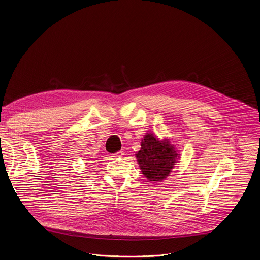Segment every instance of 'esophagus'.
Masks as SVG:
<instances>
[{
	"instance_id": "esophagus-1",
	"label": "esophagus",
	"mask_w": 260,
	"mask_h": 260,
	"mask_svg": "<svg viewBox=\"0 0 260 260\" xmlns=\"http://www.w3.org/2000/svg\"><path fill=\"white\" fill-rule=\"evenodd\" d=\"M124 155V153L122 152V151H119V152H117V153H115L114 155H113V156L114 157H122V156Z\"/></svg>"
}]
</instances>
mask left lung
Here are the masks:
<instances>
[{"label": "left lung", "instance_id": "left-lung-1", "mask_svg": "<svg viewBox=\"0 0 260 260\" xmlns=\"http://www.w3.org/2000/svg\"><path fill=\"white\" fill-rule=\"evenodd\" d=\"M141 147L136 157L143 175L151 182H161L170 176L180 154L169 139L159 140L153 133H147Z\"/></svg>", "mask_w": 260, "mask_h": 260}]
</instances>
